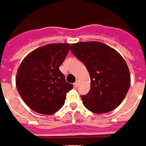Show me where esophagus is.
<instances>
[{"mask_svg":"<svg viewBox=\"0 0 146 146\" xmlns=\"http://www.w3.org/2000/svg\"><path fill=\"white\" fill-rule=\"evenodd\" d=\"M74 86H75V88H77V87L79 86V80H76V81H75V83L74 84Z\"/></svg>","mask_w":146,"mask_h":146,"instance_id":"esophagus-1","label":"esophagus"}]
</instances>
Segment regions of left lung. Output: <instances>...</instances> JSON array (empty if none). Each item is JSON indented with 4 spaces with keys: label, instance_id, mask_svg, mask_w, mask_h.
Segmentation results:
<instances>
[{
    "label": "left lung",
    "instance_id": "left-lung-1",
    "mask_svg": "<svg viewBox=\"0 0 146 146\" xmlns=\"http://www.w3.org/2000/svg\"><path fill=\"white\" fill-rule=\"evenodd\" d=\"M71 50L90 74V91L81 96L86 108L95 113L114 110L129 89V70L125 59L114 49L100 42L71 44Z\"/></svg>",
    "mask_w": 146,
    "mask_h": 146
}]
</instances>
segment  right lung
I'll list each match as a JSON object with an SVG mask.
<instances>
[{"mask_svg":"<svg viewBox=\"0 0 146 146\" xmlns=\"http://www.w3.org/2000/svg\"><path fill=\"white\" fill-rule=\"evenodd\" d=\"M70 44H48L30 53L17 70V91L36 112L50 115L61 108L66 93L73 88L58 67L63 62Z\"/></svg>","mask_w":146,"mask_h":146,"instance_id":"obj_1","label":"right lung"}]
</instances>
